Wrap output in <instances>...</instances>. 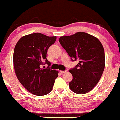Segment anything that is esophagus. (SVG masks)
Segmentation results:
<instances>
[{"label":"esophagus","mask_w":120,"mask_h":120,"mask_svg":"<svg viewBox=\"0 0 120 120\" xmlns=\"http://www.w3.org/2000/svg\"><path fill=\"white\" fill-rule=\"evenodd\" d=\"M67 72V71H60V72H61V73H66Z\"/></svg>","instance_id":"1"}]
</instances>
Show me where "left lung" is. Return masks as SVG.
I'll return each mask as SVG.
<instances>
[{
  "mask_svg": "<svg viewBox=\"0 0 120 120\" xmlns=\"http://www.w3.org/2000/svg\"><path fill=\"white\" fill-rule=\"evenodd\" d=\"M59 42L72 60L79 61L69 69L73 79L69 82L71 90L77 94H85L92 90L99 80L105 68L104 47L97 38L84 32L61 36Z\"/></svg>",
  "mask_w": 120,
  "mask_h": 120,
  "instance_id": "1",
  "label": "left lung"
}]
</instances>
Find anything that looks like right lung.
Returning <instances> with one entry per match:
<instances>
[{"mask_svg": "<svg viewBox=\"0 0 120 120\" xmlns=\"http://www.w3.org/2000/svg\"><path fill=\"white\" fill-rule=\"evenodd\" d=\"M56 40V36H48L34 33L19 39L14 49L13 62L15 74L21 84L30 93L44 96L52 90L59 71L43 68L51 63L47 59L48 49Z\"/></svg>", "mask_w": 120, "mask_h": 120, "instance_id": "add662e5", "label": "right lung"}]
</instances>
